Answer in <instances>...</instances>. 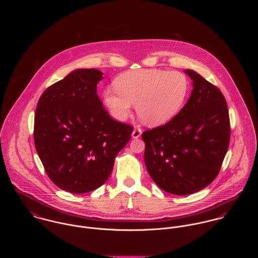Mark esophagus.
<instances>
[{"label":"esophagus","mask_w":258,"mask_h":258,"mask_svg":"<svg viewBox=\"0 0 258 258\" xmlns=\"http://www.w3.org/2000/svg\"><path fill=\"white\" fill-rule=\"evenodd\" d=\"M141 134H142V129L138 127V128H135V129L133 130L132 137H133L134 139H137V138H139V137L141 136Z\"/></svg>","instance_id":"obj_1"}]
</instances>
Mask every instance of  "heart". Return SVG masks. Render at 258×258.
<instances>
[{
  "label": "heart",
  "instance_id": "b5f03b06",
  "mask_svg": "<svg viewBox=\"0 0 258 258\" xmlns=\"http://www.w3.org/2000/svg\"><path fill=\"white\" fill-rule=\"evenodd\" d=\"M116 88L117 91L107 90L104 97L117 119H125L131 111V104H136L139 118L156 126L171 120L182 108L189 82L179 72L140 70L120 75Z\"/></svg>",
  "mask_w": 258,
  "mask_h": 258
}]
</instances>
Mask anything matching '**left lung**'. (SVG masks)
<instances>
[{
	"label": "left lung",
	"instance_id": "left-lung-1",
	"mask_svg": "<svg viewBox=\"0 0 258 258\" xmlns=\"http://www.w3.org/2000/svg\"><path fill=\"white\" fill-rule=\"evenodd\" d=\"M192 92L169 122L143 132L148 173L167 192L185 196L211 184L219 175L230 139V122L221 90L186 70Z\"/></svg>",
	"mask_w": 258,
	"mask_h": 258
}]
</instances>
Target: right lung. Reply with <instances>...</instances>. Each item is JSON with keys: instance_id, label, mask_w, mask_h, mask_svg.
<instances>
[{"instance_id": "right-lung-1", "label": "right lung", "mask_w": 258, "mask_h": 258, "mask_svg": "<svg viewBox=\"0 0 258 258\" xmlns=\"http://www.w3.org/2000/svg\"><path fill=\"white\" fill-rule=\"evenodd\" d=\"M102 73L76 70L47 87L35 114L34 140L50 181L84 194L109 178L134 127L112 119L97 94Z\"/></svg>"}]
</instances>
